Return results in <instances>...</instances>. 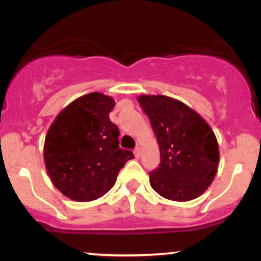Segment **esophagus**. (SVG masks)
<instances>
[{
  "label": "esophagus",
  "mask_w": 261,
  "mask_h": 261,
  "mask_svg": "<svg viewBox=\"0 0 261 261\" xmlns=\"http://www.w3.org/2000/svg\"><path fill=\"white\" fill-rule=\"evenodd\" d=\"M134 154H135V157L136 158H140V155H141V149L139 148V147H136L134 149Z\"/></svg>",
  "instance_id": "obj_1"
}]
</instances>
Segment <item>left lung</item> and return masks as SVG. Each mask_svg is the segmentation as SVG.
I'll use <instances>...</instances> for the list:
<instances>
[{"mask_svg":"<svg viewBox=\"0 0 261 261\" xmlns=\"http://www.w3.org/2000/svg\"><path fill=\"white\" fill-rule=\"evenodd\" d=\"M148 116L161 152L149 173L155 193L173 201H190L205 193L217 173L220 152L210 125L187 104L167 95L137 98Z\"/></svg>","mask_w":261,"mask_h":261,"instance_id":"1","label":"left lung"}]
</instances>
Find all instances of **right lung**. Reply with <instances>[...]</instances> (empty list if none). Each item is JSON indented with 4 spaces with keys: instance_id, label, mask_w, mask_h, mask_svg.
Masks as SVG:
<instances>
[{
    "instance_id": "obj_1",
    "label": "right lung",
    "mask_w": 261,
    "mask_h": 261,
    "mask_svg": "<svg viewBox=\"0 0 261 261\" xmlns=\"http://www.w3.org/2000/svg\"><path fill=\"white\" fill-rule=\"evenodd\" d=\"M115 100L99 92L74 99L49 127L44 161L53 184L73 201L99 199L115 184L133 152L119 147V128L109 119Z\"/></svg>"
}]
</instances>
